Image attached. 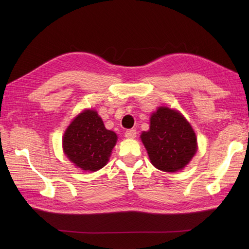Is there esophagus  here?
<instances>
[{"mask_svg": "<svg viewBox=\"0 0 249 249\" xmlns=\"http://www.w3.org/2000/svg\"><path fill=\"white\" fill-rule=\"evenodd\" d=\"M136 135H137V132H136V130H134V129L127 130V131L124 133V136H125L126 138H135V137H136Z\"/></svg>", "mask_w": 249, "mask_h": 249, "instance_id": "esophagus-1", "label": "esophagus"}]
</instances>
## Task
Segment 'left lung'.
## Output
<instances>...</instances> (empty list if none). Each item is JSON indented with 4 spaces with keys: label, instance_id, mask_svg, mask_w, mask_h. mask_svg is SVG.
Returning a JSON list of instances; mask_svg holds the SVG:
<instances>
[{
    "label": "left lung",
    "instance_id": "left-lung-1",
    "mask_svg": "<svg viewBox=\"0 0 249 249\" xmlns=\"http://www.w3.org/2000/svg\"><path fill=\"white\" fill-rule=\"evenodd\" d=\"M152 164L158 169L175 172L184 168L196 152V136L178 111L159 108L150 117L149 131L141 134Z\"/></svg>",
    "mask_w": 249,
    "mask_h": 249
}]
</instances>
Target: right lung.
<instances>
[{
	"mask_svg": "<svg viewBox=\"0 0 249 249\" xmlns=\"http://www.w3.org/2000/svg\"><path fill=\"white\" fill-rule=\"evenodd\" d=\"M117 136L107 130L93 110H87L73 120L63 136L67 158L83 170L96 171L107 164Z\"/></svg>",
	"mask_w": 249,
	"mask_h": 249,
	"instance_id": "obj_1",
	"label": "right lung"
}]
</instances>
